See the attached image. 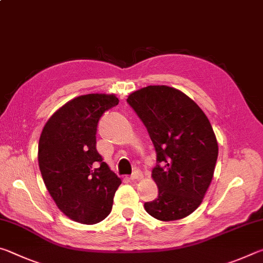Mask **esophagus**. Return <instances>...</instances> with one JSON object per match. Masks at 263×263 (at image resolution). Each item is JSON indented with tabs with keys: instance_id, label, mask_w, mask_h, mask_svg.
<instances>
[{
	"instance_id": "esophagus-1",
	"label": "esophagus",
	"mask_w": 263,
	"mask_h": 263,
	"mask_svg": "<svg viewBox=\"0 0 263 263\" xmlns=\"http://www.w3.org/2000/svg\"><path fill=\"white\" fill-rule=\"evenodd\" d=\"M142 179V173L140 171H135L131 175V180L136 181V180H141Z\"/></svg>"
}]
</instances>
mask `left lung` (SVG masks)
I'll list each match as a JSON object with an SVG mask.
<instances>
[{"label":"left lung","mask_w":263,"mask_h":263,"mask_svg":"<svg viewBox=\"0 0 263 263\" xmlns=\"http://www.w3.org/2000/svg\"><path fill=\"white\" fill-rule=\"evenodd\" d=\"M148 131L157 166L158 197L144 204L162 221L182 219L197 209L211 183L218 144L205 114L183 92L167 86L141 88L127 97Z\"/></svg>","instance_id":"1"}]
</instances>
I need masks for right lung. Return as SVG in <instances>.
I'll list each match as a JSON object with an SVG mask.
<instances>
[{
  "label": "right lung",
  "mask_w": 263,
  "mask_h": 263,
  "mask_svg": "<svg viewBox=\"0 0 263 263\" xmlns=\"http://www.w3.org/2000/svg\"><path fill=\"white\" fill-rule=\"evenodd\" d=\"M118 102L106 94L75 97L51 116L39 138L44 183L58 208L81 224L108 217L122 183L96 149L100 118Z\"/></svg>",
  "instance_id": "1"
}]
</instances>
